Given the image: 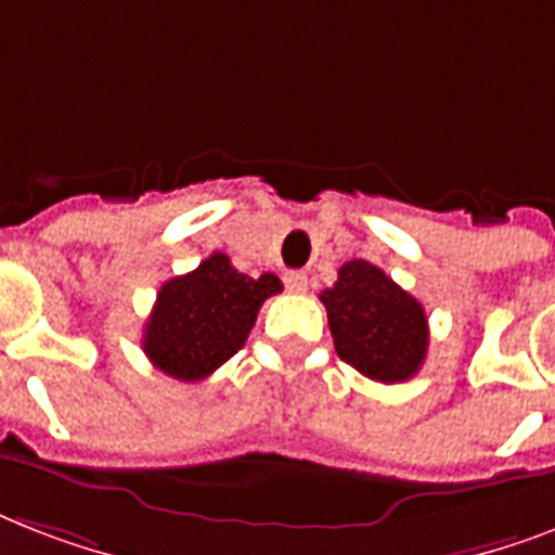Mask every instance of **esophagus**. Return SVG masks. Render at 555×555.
<instances>
[{
    "instance_id": "34e87169",
    "label": "esophagus",
    "mask_w": 555,
    "mask_h": 555,
    "mask_svg": "<svg viewBox=\"0 0 555 555\" xmlns=\"http://www.w3.org/2000/svg\"><path fill=\"white\" fill-rule=\"evenodd\" d=\"M285 285L291 294H305L308 291V273L305 270H291V273H285Z\"/></svg>"
}]
</instances>
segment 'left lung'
<instances>
[{"instance_id": "8db88e82", "label": "left lung", "mask_w": 555, "mask_h": 555, "mask_svg": "<svg viewBox=\"0 0 555 555\" xmlns=\"http://www.w3.org/2000/svg\"><path fill=\"white\" fill-rule=\"evenodd\" d=\"M320 299L334 348L351 369L377 383H403L417 374L429 348L426 311L377 264L346 261Z\"/></svg>"}]
</instances>
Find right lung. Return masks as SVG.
Masks as SVG:
<instances>
[{
  "label": "right lung",
  "mask_w": 555,
  "mask_h": 555,
  "mask_svg": "<svg viewBox=\"0 0 555 555\" xmlns=\"http://www.w3.org/2000/svg\"><path fill=\"white\" fill-rule=\"evenodd\" d=\"M279 291L273 273L244 276L224 253H212L192 273L164 282L143 328V351L169 377H209L244 346L261 302Z\"/></svg>",
  "instance_id": "obj_1"
}]
</instances>
